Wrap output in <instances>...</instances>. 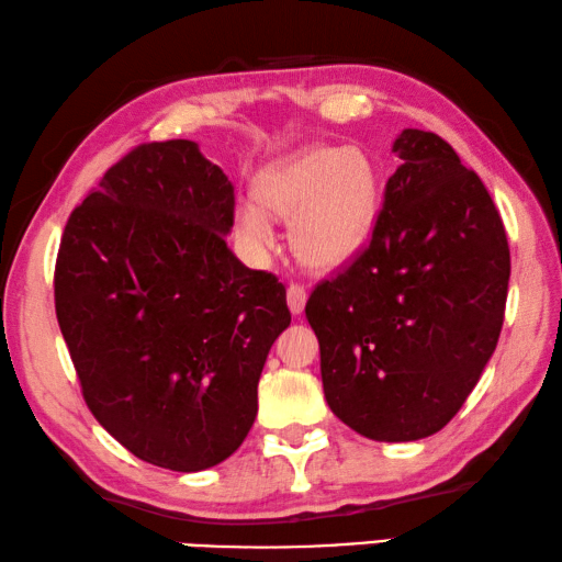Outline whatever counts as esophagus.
Segmentation results:
<instances>
[{"instance_id": "esophagus-1", "label": "esophagus", "mask_w": 562, "mask_h": 562, "mask_svg": "<svg viewBox=\"0 0 562 562\" xmlns=\"http://www.w3.org/2000/svg\"><path fill=\"white\" fill-rule=\"evenodd\" d=\"M286 301H289V308L293 316H299V313H303V308H306L308 293H306V289L299 286V283H291L286 291Z\"/></svg>"}]
</instances>
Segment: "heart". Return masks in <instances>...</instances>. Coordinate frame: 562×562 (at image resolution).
Here are the masks:
<instances>
[{
  "instance_id": "heart-1",
  "label": "heart",
  "mask_w": 562,
  "mask_h": 562,
  "mask_svg": "<svg viewBox=\"0 0 562 562\" xmlns=\"http://www.w3.org/2000/svg\"><path fill=\"white\" fill-rule=\"evenodd\" d=\"M259 206H236V229L251 249L273 244L271 216L291 220L293 254L313 269H338L356 259L375 229L380 180L358 147H313L261 175Z\"/></svg>"
}]
</instances>
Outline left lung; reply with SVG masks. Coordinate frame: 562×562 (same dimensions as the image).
Instances as JSON below:
<instances>
[{"mask_svg": "<svg viewBox=\"0 0 562 562\" xmlns=\"http://www.w3.org/2000/svg\"><path fill=\"white\" fill-rule=\"evenodd\" d=\"M392 153L370 244L321 281L306 318L328 407L358 435L415 441L464 405L496 350L510 254L484 182L435 133L407 127Z\"/></svg>", "mask_w": 562, "mask_h": 562, "instance_id": "8db88e82", "label": "left lung"}]
</instances>
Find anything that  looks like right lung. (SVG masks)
Returning <instances> with one entry per match:
<instances>
[{"label":"right lung","instance_id":"right-lung-1","mask_svg":"<svg viewBox=\"0 0 562 562\" xmlns=\"http://www.w3.org/2000/svg\"><path fill=\"white\" fill-rule=\"evenodd\" d=\"M232 226L234 184L192 140L137 145L66 222L58 328L88 409L147 464L232 457L291 323L283 283L226 246Z\"/></svg>","mask_w":562,"mask_h":562}]
</instances>
